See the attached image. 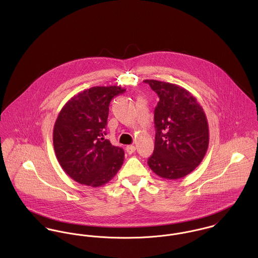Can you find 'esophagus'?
Segmentation results:
<instances>
[{
	"label": "esophagus",
	"mask_w": 258,
	"mask_h": 258,
	"mask_svg": "<svg viewBox=\"0 0 258 258\" xmlns=\"http://www.w3.org/2000/svg\"><path fill=\"white\" fill-rule=\"evenodd\" d=\"M135 150H136V148H135V146H133V145H128V146H126V152H127L128 154L134 153Z\"/></svg>",
	"instance_id": "1"
}]
</instances>
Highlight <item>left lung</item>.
<instances>
[{"label":"left lung","instance_id":"obj_1","mask_svg":"<svg viewBox=\"0 0 258 258\" xmlns=\"http://www.w3.org/2000/svg\"><path fill=\"white\" fill-rule=\"evenodd\" d=\"M144 81L160 98L154 114L155 149L148 165L163 179L184 178L201 164L209 147L206 113L184 87L155 79Z\"/></svg>","mask_w":258,"mask_h":258}]
</instances>
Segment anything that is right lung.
<instances>
[{
	"label": "right lung",
	"instance_id": "add662e5",
	"mask_svg": "<svg viewBox=\"0 0 258 258\" xmlns=\"http://www.w3.org/2000/svg\"><path fill=\"white\" fill-rule=\"evenodd\" d=\"M120 86H94L72 97L54 123L56 159L75 182L93 187L107 184L122 167L124 151L104 139L111 99Z\"/></svg>",
	"mask_w": 258,
	"mask_h": 258
}]
</instances>
